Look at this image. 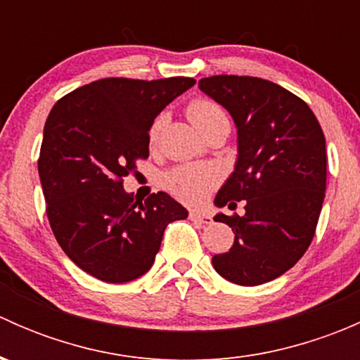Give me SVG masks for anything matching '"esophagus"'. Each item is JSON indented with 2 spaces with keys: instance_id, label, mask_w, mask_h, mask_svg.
I'll return each instance as SVG.
<instances>
[{
  "instance_id": "obj_1",
  "label": "esophagus",
  "mask_w": 360,
  "mask_h": 360,
  "mask_svg": "<svg viewBox=\"0 0 360 360\" xmlns=\"http://www.w3.org/2000/svg\"><path fill=\"white\" fill-rule=\"evenodd\" d=\"M190 219L193 221V223L200 224V226H207V224L212 223V217L205 216V214H200V212H195V210H191L190 212Z\"/></svg>"
}]
</instances>
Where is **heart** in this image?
I'll list each match as a JSON object with an SVG mask.
<instances>
[{"mask_svg":"<svg viewBox=\"0 0 360 360\" xmlns=\"http://www.w3.org/2000/svg\"><path fill=\"white\" fill-rule=\"evenodd\" d=\"M186 112L191 123L200 130L203 136L210 132L214 127L230 125V118H228V112L223 110V106H219L214 101L205 99V97H197V99L191 101L188 104ZM165 122V112H162L153 120L150 127L151 144L158 141ZM219 179V170L212 165H183L167 174L165 186L181 202L190 203V205H200L209 197L210 191L217 186Z\"/></svg>","mask_w":360,"mask_h":360,"instance_id":"obj_1","label":"heart"}]
</instances>
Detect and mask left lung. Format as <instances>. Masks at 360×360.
I'll list each match as a JSON object with an SVG mask.
<instances>
[{"mask_svg": "<svg viewBox=\"0 0 360 360\" xmlns=\"http://www.w3.org/2000/svg\"><path fill=\"white\" fill-rule=\"evenodd\" d=\"M226 108L238 134L235 172L217 193V214L233 230V248L216 254L217 274L238 285H259L292 268L311 244L326 195V139L308 104L256 76L217 75L198 82Z\"/></svg>", "mask_w": 360, "mask_h": 360, "instance_id": "obj_1", "label": "left lung"}]
</instances>
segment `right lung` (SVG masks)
I'll return each mask as SVG.
<instances>
[{"mask_svg":"<svg viewBox=\"0 0 360 360\" xmlns=\"http://www.w3.org/2000/svg\"><path fill=\"white\" fill-rule=\"evenodd\" d=\"M193 78H103L72 90L46 118L38 172L46 216L69 259L111 284L153 264L167 224L188 212L158 191L137 200L123 177L150 157V127Z\"/></svg>","mask_w":360,"mask_h":360,"instance_id":"add662e5","label":"right lung"}]
</instances>
